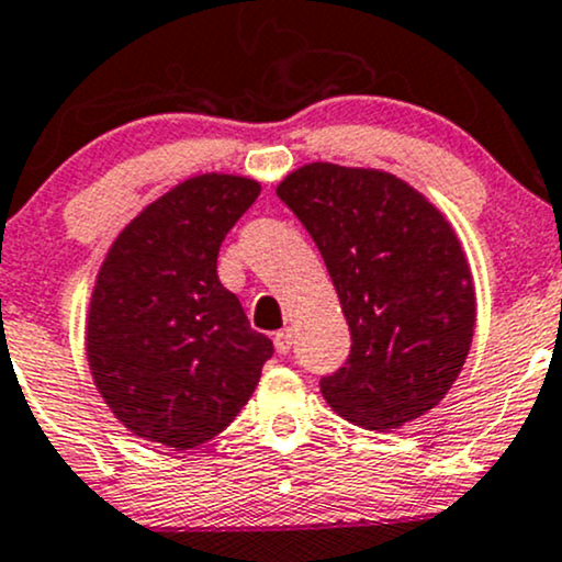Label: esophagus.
<instances>
[{
	"mask_svg": "<svg viewBox=\"0 0 562 562\" xmlns=\"http://www.w3.org/2000/svg\"><path fill=\"white\" fill-rule=\"evenodd\" d=\"M273 345H276V352H281V356H286V352L292 350V345H294V334H292V329L276 331Z\"/></svg>",
	"mask_w": 562,
	"mask_h": 562,
	"instance_id": "34e87169",
	"label": "esophagus"
}]
</instances>
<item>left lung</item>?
I'll return each mask as SVG.
<instances>
[{
    "label": "left lung",
    "instance_id": "8db88e82",
    "mask_svg": "<svg viewBox=\"0 0 562 562\" xmlns=\"http://www.w3.org/2000/svg\"><path fill=\"white\" fill-rule=\"evenodd\" d=\"M324 257L350 326V358L321 380L339 417L395 430L438 406L475 329V286L457 233L408 182L315 161L276 188Z\"/></svg>",
    "mask_w": 562,
    "mask_h": 562
}]
</instances>
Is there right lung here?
<instances>
[{"label":"right lung","instance_id":"1","mask_svg":"<svg viewBox=\"0 0 562 562\" xmlns=\"http://www.w3.org/2000/svg\"><path fill=\"white\" fill-rule=\"evenodd\" d=\"M260 196L241 175H196L148 204L100 265L87 358L137 438L193 449L238 417L273 342L217 279L220 244Z\"/></svg>","mask_w":562,"mask_h":562}]
</instances>
